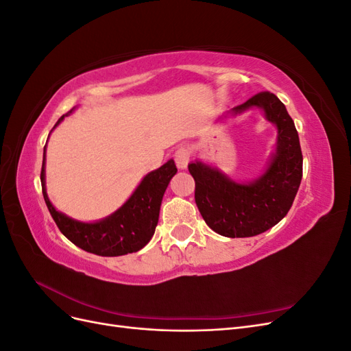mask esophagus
<instances>
[{
  "mask_svg": "<svg viewBox=\"0 0 351 351\" xmlns=\"http://www.w3.org/2000/svg\"><path fill=\"white\" fill-rule=\"evenodd\" d=\"M174 161L180 169H184L190 161V151L187 147H178L174 152Z\"/></svg>",
  "mask_w": 351,
  "mask_h": 351,
  "instance_id": "obj_1",
  "label": "esophagus"
}]
</instances>
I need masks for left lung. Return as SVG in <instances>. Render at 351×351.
<instances>
[{"label": "left lung", "mask_w": 351, "mask_h": 351, "mask_svg": "<svg viewBox=\"0 0 351 351\" xmlns=\"http://www.w3.org/2000/svg\"><path fill=\"white\" fill-rule=\"evenodd\" d=\"M252 108L262 110L277 127V147L259 177L241 183L204 161L189 164L200 215L209 228L231 239L258 236L277 226L290 210L303 176L299 133L285 105L274 93L261 92L228 114Z\"/></svg>", "instance_id": "8db88e82"}]
</instances>
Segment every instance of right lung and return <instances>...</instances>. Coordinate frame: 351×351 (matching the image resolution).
I'll return each instance as SVG.
<instances>
[{"label":"right lung","mask_w":351,"mask_h":351,"mask_svg":"<svg viewBox=\"0 0 351 351\" xmlns=\"http://www.w3.org/2000/svg\"><path fill=\"white\" fill-rule=\"evenodd\" d=\"M73 111L74 108L60 117L54 129ZM45 151L47 145L44 147V161H42L40 171L42 195L57 227L71 243L98 256H123V254L141 250L149 243L158 224L162 196L169 180L177 173L173 159L146 174L132 196L111 215L95 222H83L62 214L51 204L45 187Z\"/></svg>","instance_id":"add662e5"}]
</instances>
